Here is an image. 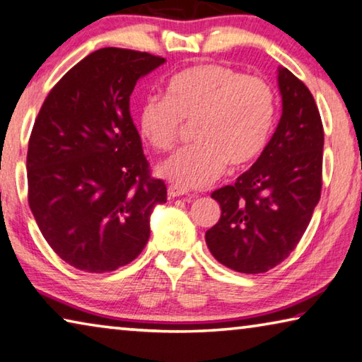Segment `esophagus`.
Instances as JSON below:
<instances>
[{
    "instance_id": "1",
    "label": "esophagus",
    "mask_w": 362,
    "mask_h": 362,
    "mask_svg": "<svg viewBox=\"0 0 362 362\" xmlns=\"http://www.w3.org/2000/svg\"><path fill=\"white\" fill-rule=\"evenodd\" d=\"M186 194H189V191H187L186 187H181V186H177V185L168 186V195H170L171 199L181 197V195H186Z\"/></svg>"
}]
</instances>
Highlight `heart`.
<instances>
[{"label": "heart", "mask_w": 362, "mask_h": 362, "mask_svg": "<svg viewBox=\"0 0 362 362\" xmlns=\"http://www.w3.org/2000/svg\"><path fill=\"white\" fill-rule=\"evenodd\" d=\"M276 115L274 93L257 76L218 64H200L168 81L167 98H147L139 112L142 138L160 152L173 151L194 125L199 142L157 168L181 187H204L218 180L228 162L250 165L268 144Z\"/></svg>", "instance_id": "b5f03b06"}]
</instances>
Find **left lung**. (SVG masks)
I'll return each mask as SVG.
<instances>
[{
    "instance_id": "obj_1",
    "label": "left lung",
    "mask_w": 362,
    "mask_h": 362,
    "mask_svg": "<svg viewBox=\"0 0 362 362\" xmlns=\"http://www.w3.org/2000/svg\"><path fill=\"white\" fill-rule=\"evenodd\" d=\"M277 85L282 115L262 156L233 186L211 194L221 218L205 233L206 247L244 274L284 262L321 199L324 129L315 98L286 67L277 69Z\"/></svg>"
}]
</instances>
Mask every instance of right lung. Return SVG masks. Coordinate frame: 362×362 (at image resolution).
I'll use <instances>...</instances> for the list:
<instances>
[{
  "label": "right lung",
  "instance_id": "1",
  "mask_svg": "<svg viewBox=\"0 0 362 362\" xmlns=\"http://www.w3.org/2000/svg\"><path fill=\"white\" fill-rule=\"evenodd\" d=\"M165 62L122 47L94 51L59 80L35 120L28 205L47 244L76 269L132 263L149 240L153 209L167 202L129 115L136 83Z\"/></svg>",
  "mask_w": 362,
  "mask_h": 362
}]
</instances>
